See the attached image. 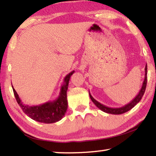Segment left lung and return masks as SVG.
I'll list each match as a JSON object with an SVG mask.
<instances>
[{"label":"left lung","instance_id":"left-lung-1","mask_svg":"<svg viewBox=\"0 0 156 156\" xmlns=\"http://www.w3.org/2000/svg\"><path fill=\"white\" fill-rule=\"evenodd\" d=\"M147 64H146V66H145V78H144L141 89L140 90V91L138 94H137V95L130 102H129V103L125 104V106H122V107H117V108H112V107H109V106H106L105 105H104V104H101L100 102L96 101L95 98L90 95L89 92V96H90V99H91V101L94 102V104L97 106L98 109H101V111H103L104 112H106V113L112 114H121L129 111V110L133 109L134 106H135L136 104L140 101L142 97H143L144 95V93L145 91V88H146V85H147Z\"/></svg>","mask_w":156,"mask_h":156}]
</instances>
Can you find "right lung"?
Segmentation results:
<instances>
[{"label":"right lung","instance_id":"obj_1","mask_svg":"<svg viewBox=\"0 0 156 156\" xmlns=\"http://www.w3.org/2000/svg\"><path fill=\"white\" fill-rule=\"evenodd\" d=\"M74 72V70H73L65 77L63 84L61 86L60 95L56 99L52 101H47L40 105L29 106L23 104L12 86L16 99L23 112L31 119L42 123H55L62 119L68 109L67 90L70 76Z\"/></svg>","mask_w":156,"mask_h":156}]
</instances>
